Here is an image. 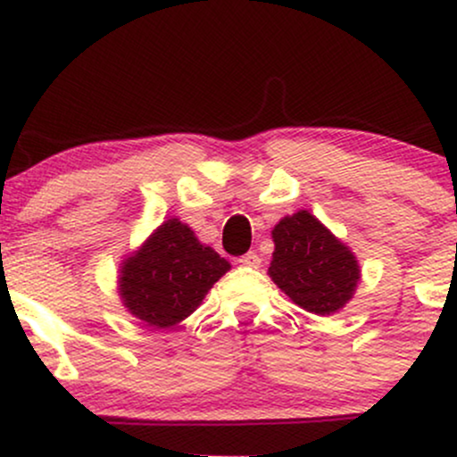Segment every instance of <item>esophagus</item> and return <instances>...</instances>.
<instances>
[{
	"mask_svg": "<svg viewBox=\"0 0 457 457\" xmlns=\"http://www.w3.org/2000/svg\"><path fill=\"white\" fill-rule=\"evenodd\" d=\"M238 262L243 266H249V269H258L262 258L258 255V251H249V253H245L243 258H238Z\"/></svg>",
	"mask_w": 457,
	"mask_h": 457,
	"instance_id": "obj_1",
	"label": "esophagus"
}]
</instances>
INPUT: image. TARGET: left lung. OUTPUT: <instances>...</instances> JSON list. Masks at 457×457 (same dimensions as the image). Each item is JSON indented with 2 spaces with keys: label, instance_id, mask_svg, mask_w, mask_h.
<instances>
[{
  "label": "left lung",
  "instance_id": "1",
  "mask_svg": "<svg viewBox=\"0 0 457 457\" xmlns=\"http://www.w3.org/2000/svg\"><path fill=\"white\" fill-rule=\"evenodd\" d=\"M272 240L269 275L296 305L330 316L353 298L359 283L356 258L313 214L301 211L281 219Z\"/></svg>",
  "mask_w": 457,
  "mask_h": 457
}]
</instances>
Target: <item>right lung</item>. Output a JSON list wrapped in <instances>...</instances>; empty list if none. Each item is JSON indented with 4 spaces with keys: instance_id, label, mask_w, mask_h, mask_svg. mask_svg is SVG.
<instances>
[{
    "instance_id": "right-lung-1",
    "label": "right lung",
    "mask_w": 457,
    "mask_h": 457,
    "mask_svg": "<svg viewBox=\"0 0 457 457\" xmlns=\"http://www.w3.org/2000/svg\"><path fill=\"white\" fill-rule=\"evenodd\" d=\"M229 264L199 245L195 234L170 219L122 266L120 295L133 316L150 327H171L191 316Z\"/></svg>"
}]
</instances>
